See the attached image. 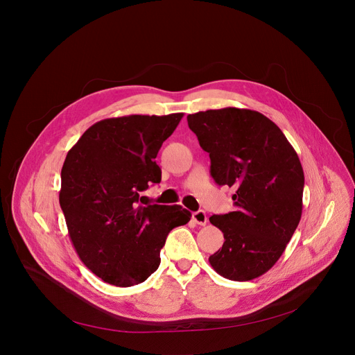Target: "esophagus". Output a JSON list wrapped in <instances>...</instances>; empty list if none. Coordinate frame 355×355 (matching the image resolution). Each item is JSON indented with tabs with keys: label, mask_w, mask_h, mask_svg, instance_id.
Listing matches in <instances>:
<instances>
[{
	"label": "esophagus",
	"mask_w": 355,
	"mask_h": 355,
	"mask_svg": "<svg viewBox=\"0 0 355 355\" xmlns=\"http://www.w3.org/2000/svg\"><path fill=\"white\" fill-rule=\"evenodd\" d=\"M193 221L198 225H205L208 223V217L205 214V211L200 209V211H196L193 212Z\"/></svg>",
	"instance_id": "obj_1"
}]
</instances>
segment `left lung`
<instances>
[{"instance_id": "8db88e82", "label": "left lung", "mask_w": 355, "mask_h": 355, "mask_svg": "<svg viewBox=\"0 0 355 355\" xmlns=\"http://www.w3.org/2000/svg\"><path fill=\"white\" fill-rule=\"evenodd\" d=\"M187 121L209 154L214 181L237 188L235 211L209 217L225 241L208 261L224 278L254 279L278 261L301 220L300 158L282 131L258 111L207 110Z\"/></svg>"}]
</instances>
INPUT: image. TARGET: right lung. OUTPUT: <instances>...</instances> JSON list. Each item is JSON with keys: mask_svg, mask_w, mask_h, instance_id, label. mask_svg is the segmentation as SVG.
<instances>
[{"mask_svg": "<svg viewBox=\"0 0 355 355\" xmlns=\"http://www.w3.org/2000/svg\"><path fill=\"white\" fill-rule=\"evenodd\" d=\"M182 112L127 115L91 125L65 157L60 205L81 261L104 282L131 287L159 266L168 232L191 212L143 205L139 193L161 181L155 157Z\"/></svg>", "mask_w": 355, "mask_h": 355, "instance_id": "add662e5", "label": "right lung"}]
</instances>
